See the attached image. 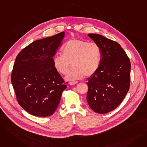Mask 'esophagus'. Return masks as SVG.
I'll use <instances>...</instances> for the list:
<instances>
[{
    "instance_id": "1",
    "label": "esophagus",
    "mask_w": 147,
    "mask_h": 147,
    "mask_svg": "<svg viewBox=\"0 0 147 147\" xmlns=\"http://www.w3.org/2000/svg\"><path fill=\"white\" fill-rule=\"evenodd\" d=\"M78 83V82H69V84H70V85H74V84H77Z\"/></svg>"
}]
</instances>
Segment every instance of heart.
I'll return each instance as SVG.
<instances>
[{
  "label": "heart",
  "mask_w": 147,
  "mask_h": 147,
  "mask_svg": "<svg viewBox=\"0 0 147 147\" xmlns=\"http://www.w3.org/2000/svg\"><path fill=\"white\" fill-rule=\"evenodd\" d=\"M101 51L98 44L73 38L63 46L61 55L53 58V64L56 70L65 74L71 62L72 67L67 72L65 80L74 81L82 79L84 76H90L98 69Z\"/></svg>",
  "instance_id": "heart-1"
}]
</instances>
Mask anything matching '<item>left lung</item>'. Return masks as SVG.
<instances>
[{"instance_id": "obj_1", "label": "left lung", "mask_w": 147, "mask_h": 147, "mask_svg": "<svg viewBox=\"0 0 147 147\" xmlns=\"http://www.w3.org/2000/svg\"><path fill=\"white\" fill-rule=\"evenodd\" d=\"M98 44L101 59L96 71L88 79V103L99 114L109 113L121 103L130 86L131 65L116 42L98 34H88Z\"/></svg>"}]
</instances>
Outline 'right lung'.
<instances>
[{
  "label": "right lung",
  "mask_w": 147,
  "mask_h": 147,
  "mask_svg": "<svg viewBox=\"0 0 147 147\" xmlns=\"http://www.w3.org/2000/svg\"><path fill=\"white\" fill-rule=\"evenodd\" d=\"M64 36L63 32L36 40L23 49L15 59L11 74L12 86L20 106L33 115H51L67 88L53 64V57L62 45Z\"/></svg>",
  "instance_id": "add662e5"
}]
</instances>
